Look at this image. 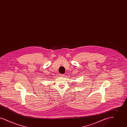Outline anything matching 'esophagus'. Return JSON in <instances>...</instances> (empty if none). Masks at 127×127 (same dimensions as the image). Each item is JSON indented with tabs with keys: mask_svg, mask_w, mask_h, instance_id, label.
<instances>
[{
	"mask_svg": "<svg viewBox=\"0 0 127 127\" xmlns=\"http://www.w3.org/2000/svg\"><path fill=\"white\" fill-rule=\"evenodd\" d=\"M64 76V75H63V74H61V75H60V76H61V77H63Z\"/></svg>",
	"mask_w": 127,
	"mask_h": 127,
	"instance_id": "1",
	"label": "esophagus"
}]
</instances>
